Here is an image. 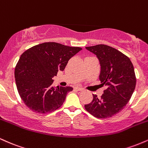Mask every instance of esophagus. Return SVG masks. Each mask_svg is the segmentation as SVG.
Returning <instances> with one entry per match:
<instances>
[{
	"instance_id": "obj_1",
	"label": "esophagus",
	"mask_w": 148,
	"mask_h": 148,
	"mask_svg": "<svg viewBox=\"0 0 148 148\" xmlns=\"http://www.w3.org/2000/svg\"><path fill=\"white\" fill-rule=\"evenodd\" d=\"M75 90L77 92H83L84 91V89H82V88H80V87H75Z\"/></svg>"
}]
</instances>
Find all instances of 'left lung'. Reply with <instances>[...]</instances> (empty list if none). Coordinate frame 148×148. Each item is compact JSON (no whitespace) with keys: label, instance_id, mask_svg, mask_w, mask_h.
<instances>
[{"label":"left lung","instance_id":"1","mask_svg":"<svg viewBox=\"0 0 148 148\" xmlns=\"http://www.w3.org/2000/svg\"><path fill=\"white\" fill-rule=\"evenodd\" d=\"M96 54L101 65V84L106 86L100 99L93 94L86 110L97 118H108L120 112L130 100L136 87L134 66L128 56L106 45L86 47Z\"/></svg>","mask_w":148,"mask_h":148}]
</instances>
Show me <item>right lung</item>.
<instances>
[{
    "label": "right lung",
    "mask_w": 148,
    "mask_h": 148,
    "mask_svg": "<svg viewBox=\"0 0 148 148\" xmlns=\"http://www.w3.org/2000/svg\"><path fill=\"white\" fill-rule=\"evenodd\" d=\"M81 49L49 42L35 45L21 54L14 77L19 96L30 110L45 114L63 105L73 88L52 87V78L58 71H64L69 59Z\"/></svg>",
    "instance_id": "obj_1"
}]
</instances>
